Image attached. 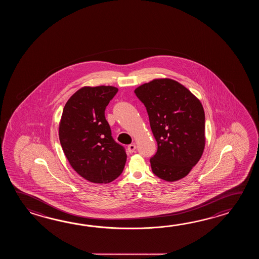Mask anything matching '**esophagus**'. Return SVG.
I'll return each instance as SVG.
<instances>
[{"label": "esophagus", "instance_id": "1", "mask_svg": "<svg viewBox=\"0 0 259 259\" xmlns=\"http://www.w3.org/2000/svg\"><path fill=\"white\" fill-rule=\"evenodd\" d=\"M135 150H136V145H135L134 143H132V144H130V145L127 146V152H128L130 154L134 153V152H135Z\"/></svg>", "mask_w": 259, "mask_h": 259}]
</instances>
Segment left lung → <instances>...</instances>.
Segmentation results:
<instances>
[{"label":"left lung","instance_id":"1","mask_svg":"<svg viewBox=\"0 0 259 259\" xmlns=\"http://www.w3.org/2000/svg\"><path fill=\"white\" fill-rule=\"evenodd\" d=\"M134 93L148 113L157 152L150 159L155 176L176 182L187 176L204 152V111L187 88L170 78H156Z\"/></svg>","mask_w":259,"mask_h":259}]
</instances>
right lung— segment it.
Instances as JSON below:
<instances>
[{
    "label": "right lung",
    "mask_w": 259,
    "mask_h": 259,
    "mask_svg": "<svg viewBox=\"0 0 259 259\" xmlns=\"http://www.w3.org/2000/svg\"><path fill=\"white\" fill-rule=\"evenodd\" d=\"M118 89L83 87L66 102L59 124L61 146L78 175L94 183L115 181L127 160L125 148L112 137L105 107Z\"/></svg>",
    "instance_id": "1"
}]
</instances>
